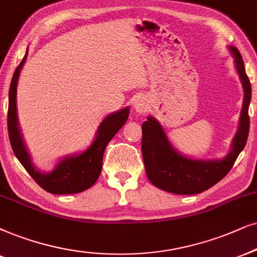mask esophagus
Here are the masks:
<instances>
[{"instance_id":"obj_1","label":"esophagus","mask_w":257,"mask_h":257,"mask_svg":"<svg viewBox=\"0 0 257 257\" xmlns=\"http://www.w3.org/2000/svg\"><path fill=\"white\" fill-rule=\"evenodd\" d=\"M134 109L138 112H145L148 109V104L145 98H138L134 102Z\"/></svg>"}]
</instances>
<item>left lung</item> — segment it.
Returning a JSON list of instances; mask_svg holds the SVG:
<instances>
[{"label":"left lung","mask_w":257,"mask_h":257,"mask_svg":"<svg viewBox=\"0 0 257 257\" xmlns=\"http://www.w3.org/2000/svg\"><path fill=\"white\" fill-rule=\"evenodd\" d=\"M237 73L244 90L239 125L232 140L231 151L219 160H196L181 155L175 149L160 123L152 116L142 123V155L146 174L151 183L161 190L175 194H197L212 187L229 173L237 157L243 151L249 134V104L251 86L245 73L241 53L230 46Z\"/></svg>","instance_id":"8db88e82"}]
</instances>
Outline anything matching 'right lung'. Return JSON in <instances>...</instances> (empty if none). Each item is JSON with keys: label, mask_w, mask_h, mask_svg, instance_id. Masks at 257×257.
<instances>
[{"label": "right lung", "mask_w": 257, "mask_h": 257, "mask_svg": "<svg viewBox=\"0 0 257 257\" xmlns=\"http://www.w3.org/2000/svg\"><path fill=\"white\" fill-rule=\"evenodd\" d=\"M28 50L24 59L16 67L13 74L11 87H9V106H8V133L13 152L21 162L25 170L35 180L39 186L47 192L53 194H72L79 193L87 190L98 179L102 171L103 154L106 145L115 136L129 116V108L118 110L110 113L100 122L97 129L96 138L87 149L77 155H70L64 158L53 171L45 173L38 171L32 162L31 155L26 148L22 139L20 126L18 121V110H16V89L21 69L27 59Z\"/></svg>", "instance_id": "1"}]
</instances>
